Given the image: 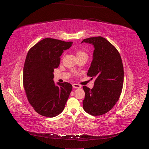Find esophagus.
Here are the masks:
<instances>
[{"label":"esophagus","instance_id":"34e87169","mask_svg":"<svg viewBox=\"0 0 149 149\" xmlns=\"http://www.w3.org/2000/svg\"><path fill=\"white\" fill-rule=\"evenodd\" d=\"M73 87L74 88H81V85H79V84H73Z\"/></svg>","mask_w":149,"mask_h":149}]
</instances>
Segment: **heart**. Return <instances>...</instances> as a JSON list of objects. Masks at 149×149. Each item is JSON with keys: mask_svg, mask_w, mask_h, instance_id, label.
<instances>
[{"mask_svg": "<svg viewBox=\"0 0 149 149\" xmlns=\"http://www.w3.org/2000/svg\"><path fill=\"white\" fill-rule=\"evenodd\" d=\"M83 53H85L83 52H81V51H79V52H78L77 53H76V56L79 55H81V54H83Z\"/></svg>", "mask_w": 149, "mask_h": 149, "instance_id": "obj_1", "label": "heart"}]
</instances>
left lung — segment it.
Wrapping results in <instances>:
<instances>
[{"instance_id": "obj_1", "label": "left lung", "mask_w": 149, "mask_h": 149, "mask_svg": "<svg viewBox=\"0 0 149 149\" xmlns=\"http://www.w3.org/2000/svg\"><path fill=\"white\" fill-rule=\"evenodd\" d=\"M83 42L94 45L93 59L87 75L96 78L91 89L83 86V109L92 116H101L109 111L120 97L124 83L123 61L118 49L104 38H88Z\"/></svg>"}]
</instances>
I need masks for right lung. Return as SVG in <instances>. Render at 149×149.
I'll return each mask as SVG.
<instances>
[{"label":"right lung","mask_w":149,"mask_h":149,"mask_svg":"<svg viewBox=\"0 0 149 149\" xmlns=\"http://www.w3.org/2000/svg\"><path fill=\"white\" fill-rule=\"evenodd\" d=\"M73 42L47 38L35 44L26 55L24 66L23 84L26 97L39 114L53 118L63 111L72 90L67 82L53 81L54 69L60 56Z\"/></svg>","instance_id":"add662e5"}]
</instances>
